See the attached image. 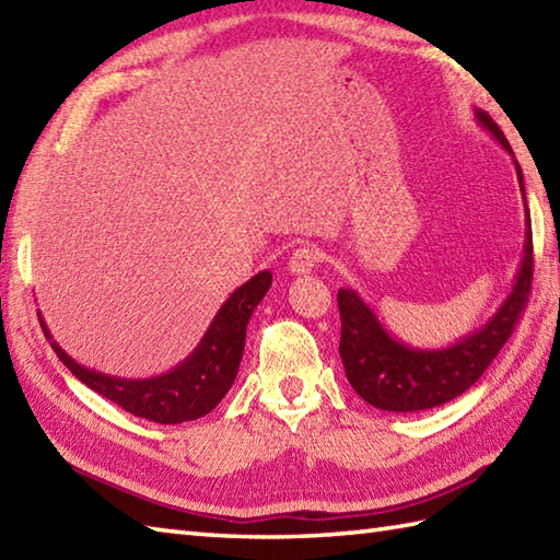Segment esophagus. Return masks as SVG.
<instances>
[{"instance_id":"34e87169","label":"esophagus","mask_w":560,"mask_h":560,"mask_svg":"<svg viewBox=\"0 0 560 560\" xmlns=\"http://www.w3.org/2000/svg\"><path fill=\"white\" fill-rule=\"evenodd\" d=\"M319 261V253L317 247L313 245H301L293 249V255L289 259V271L295 273V277H305V273H311Z\"/></svg>"}]
</instances>
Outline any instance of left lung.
Wrapping results in <instances>:
<instances>
[{
	"label": "left lung",
	"instance_id": "8db88e82",
	"mask_svg": "<svg viewBox=\"0 0 560 560\" xmlns=\"http://www.w3.org/2000/svg\"><path fill=\"white\" fill-rule=\"evenodd\" d=\"M474 120L501 144L515 163L522 207H525V249L515 271L513 289L498 311L462 339L447 347L423 349L399 341L380 323L375 311L359 291L339 289L337 303L341 315L339 355L351 387L368 404L383 411L413 413L435 409L464 395L493 363L498 351L510 339L515 323L527 303L532 287V221L525 195V177L510 149L505 135L481 108H474Z\"/></svg>",
	"mask_w": 560,
	"mask_h": 560
}]
</instances>
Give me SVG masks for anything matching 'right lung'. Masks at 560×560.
<instances>
[{
  "instance_id": "right-lung-1",
  "label": "right lung",
  "mask_w": 560,
  "mask_h": 560,
  "mask_svg": "<svg viewBox=\"0 0 560 560\" xmlns=\"http://www.w3.org/2000/svg\"><path fill=\"white\" fill-rule=\"evenodd\" d=\"M269 287L271 271L265 269L245 281L241 289H235L219 307V313L213 315L211 325L192 353L171 371L153 377H117L81 365L52 339L40 313L38 317L59 361L83 385L115 401L125 411L139 416V419H149L153 423H183L201 419V416L217 409L225 392L235 383L245 349L247 323Z\"/></svg>"
}]
</instances>
